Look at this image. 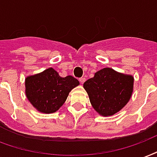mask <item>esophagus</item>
<instances>
[{"instance_id":"esophagus-1","label":"esophagus","mask_w":157,"mask_h":157,"mask_svg":"<svg viewBox=\"0 0 157 157\" xmlns=\"http://www.w3.org/2000/svg\"><path fill=\"white\" fill-rule=\"evenodd\" d=\"M79 80H80V82H81L82 84H83V83L86 82V78H85V77H82V78H80Z\"/></svg>"}]
</instances>
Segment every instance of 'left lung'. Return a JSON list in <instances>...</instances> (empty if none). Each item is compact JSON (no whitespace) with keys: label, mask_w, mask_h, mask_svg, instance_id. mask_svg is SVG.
<instances>
[{"label":"left lung","mask_w":157,"mask_h":157,"mask_svg":"<svg viewBox=\"0 0 157 157\" xmlns=\"http://www.w3.org/2000/svg\"><path fill=\"white\" fill-rule=\"evenodd\" d=\"M134 77L118 72L112 68H103L83 84L90 104L103 117L113 116L122 109L132 97Z\"/></svg>","instance_id":"left-lung-1"}]
</instances>
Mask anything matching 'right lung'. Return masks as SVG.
Returning a JSON list of instances; mask_svg holds the SVG:
<instances>
[{
	"label": "right lung",
	"instance_id": "1",
	"mask_svg": "<svg viewBox=\"0 0 157 157\" xmlns=\"http://www.w3.org/2000/svg\"><path fill=\"white\" fill-rule=\"evenodd\" d=\"M79 85L77 79L71 75L61 77L50 67L25 77V96L39 112L51 114L62 106L71 90Z\"/></svg>",
	"mask_w": 157,
	"mask_h": 157
}]
</instances>
